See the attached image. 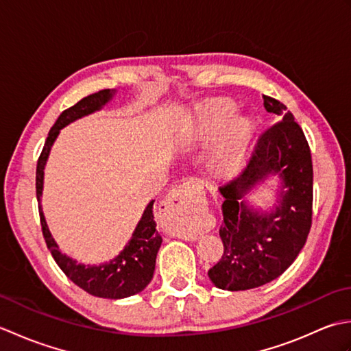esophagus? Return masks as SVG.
<instances>
[{
  "label": "esophagus",
  "instance_id": "1",
  "mask_svg": "<svg viewBox=\"0 0 351 351\" xmlns=\"http://www.w3.org/2000/svg\"><path fill=\"white\" fill-rule=\"evenodd\" d=\"M190 187L191 182H184L169 193L160 205V220L166 232L182 240L195 241L199 232L189 221L187 191Z\"/></svg>",
  "mask_w": 351,
  "mask_h": 351
}]
</instances>
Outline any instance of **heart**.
<instances>
[{
    "instance_id": "heart-1",
    "label": "heart",
    "mask_w": 351,
    "mask_h": 351,
    "mask_svg": "<svg viewBox=\"0 0 351 351\" xmlns=\"http://www.w3.org/2000/svg\"><path fill=\"white\" fill-rule=\"evenodd\" d=\"M232 99H211L197 107L191 136L199 141H214L206 156V167L215 176H230L243 166L255 137V121L249 114H235Z\"/></svg>"
}]
</instances>
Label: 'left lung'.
<instances>
[{"label":"left lung","mask_w":351,"mask_h":351,"mask_svg":"<svg viewBox=\"0 0 351 351\" xmlns=\"http://www.w3.org/2000/svg\"><path fill=\"white\" fill-rule=\"evenodd\" d=\"M263 98L280 122L263 132L243 173L219 189L225 250L208 276L220 289H252L279 278L299 256L312 225L314 170L306 137L282 102ZM271 176L280 178L278 204L263 212L245 203V196Z\"/></svg>","instance_id":"8db88e82"}]
</instances>
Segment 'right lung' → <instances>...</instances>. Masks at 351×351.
I'll return each mask as SVG.
<instances>
[{"mask_svg":"<svg viewBox=\"0 0 351 351\" xmlns=\"http://www.w3.org/2000/svg\"><path fill=\"white\" fill-rule=\"evenodd\" d=\"M114 93L116 90L106 88V90L86 96L73 107L64 110L58 116L54 126H52L48 134V138L45 141L43 151L39 156V161H37L36 169V195L37 202H39L42 232L52 258H54L57 265L62 268V271L77 287L83 288L86 293L95 297H102V299H125V297L138 294L152 280L156 253H158L162 243V238L158 234V230H156V223L152 211L155 200H151L145 208L140 221L137 223L136 229H134L131 240L126 243L121 253L108 261V263L99 265L78 264L75 259L63 255L49 232V228L42 211L40 200L43 193L45 166H47L51 147L54 145L58 134H60V130L81 117L99 111L106 104L113 99Z\"/></svg>","mask_w":351,"mask_h":351,"instance_id":"obj_1","label":"right lung"}]
</instances>
